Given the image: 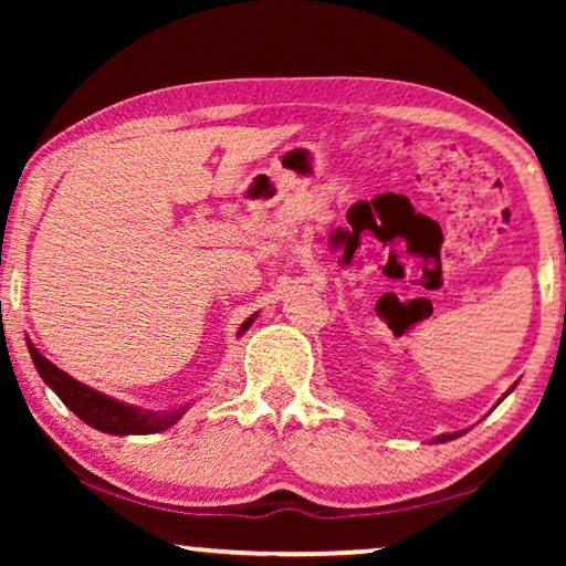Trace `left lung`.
Returning a JSON list of instances; mask_svg holds the SVG:
<instances>
[{"mask_svg":"<svg viewBox=\"0 0 566 566\" xmlns=\"http://www.w3.org/2000/svg\"><path fill=\"white\" fill-rule=\"evenodd\" d=\"M512 389H514V387H512ZM512 389H510V391H512ZM510 391H506V395H510ZM506 395H504V397H506ZM504 397H502V399H504ZM502 399H500V401H502ZM500 401H496V405H500ZM459 434H462V432H454V434H442V437H437L434 442H449V439H457Z\"/></svg>","mask_w":566,"mask_h":566,"instance_id":"1","label":"left lung"}]
</instances>
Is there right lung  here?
I'll return each instance as SVG.
<instances>
[{
    "label": "right lung",
    "mask_w": 566,
    "mask_h": 566,
    "mask_svg": "<svg viewBox=\"0 0 566 566\" xmlns=\"http://www.w3.org/2000/svg\"><path fill=\"white\" fill-rule=\"evenodd\" d=\"M254 317L256 314H252V317L239 327V334H244L249 327H252ZM27 347H30L32 361L36 371H40V377L44 379V385H50L54 389V395L60 397L76 417L87 421L90 427L99 429V432L117 434V437L155 434V432H161V429H169L171 424H177L179 417L187 411V407L167 409V411H147V409L124 405V401L102 395V391L82 385V381L72 379L60 367H54L50 359L42 357V354L34 349V344L30 339H27Z\"/></svg>",
    "instance_id": "obj_1"
}]
</instances>
